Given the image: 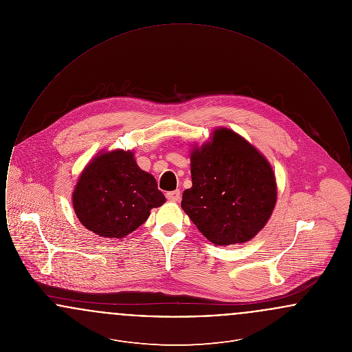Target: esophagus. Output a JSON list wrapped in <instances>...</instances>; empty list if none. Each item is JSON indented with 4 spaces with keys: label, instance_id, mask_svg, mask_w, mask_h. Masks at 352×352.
Wrapping results in <instances>:
<instances>
[{
    "label": "esophagus",
    "instance_id": "esophagus-1",
    "mask_svg": "<svg viewBox=\"0 0 352 352\" xmlns=\"http://www.w3.org/2000/svg\"><path fill=\"white\" fill-rule=\"evenodd\" d=\"M166 198L170 201H179V199H181V191L179 190L168 191V194H166Z\"/></svg>",
    "mask_w": 352,
    "mask_h": 352
}]
</instances>
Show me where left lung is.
<instances>
[{"label": "left lung", "mask_w": 352, "mask_h": 352, "mask_svg": "<svg viewBox=\"0 0 352 352\" xmlns=\"http://www.w3.org/2000/svg\"><path fill=\"white\" fill-rule=\"evenodd\" d=\"M192 186L182 210L215 245L243 244L258 234L274 210L277 184L268 160L244 137L217 128L190 153Z\"/></svg>", "instance_id": "left-lung-1"}]
</instances>
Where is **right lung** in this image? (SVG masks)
<instances>
[{
	"mask_svg": "<svg viewBox=\"0 0 352 352\" xmlns=\"http://www.w3.org/2000/svg\"><path fill=\"white\" fill-rule=\"evenodd\" d=\"M166 201L155 178L138 168L132 151H100L84 168L72 206L84 227L100 237L122 239Z\"/></svg>",
	"mask_w": 352,
	"mask_h": 352,
	"instance_id": "1",
	"label": "right lung"
}]
</instances>
